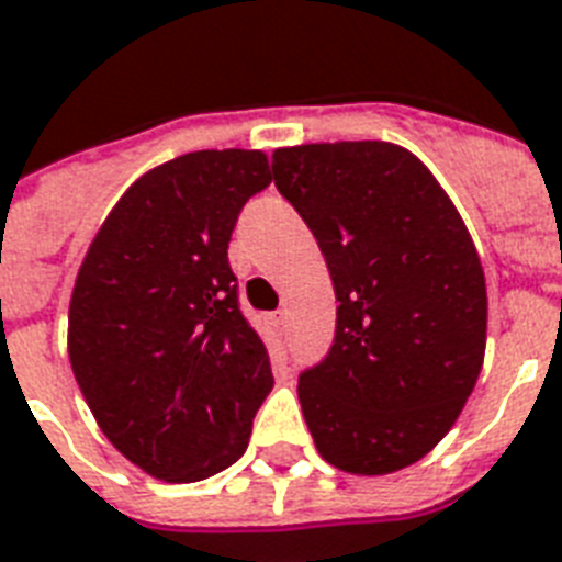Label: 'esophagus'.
Instances as JSON below:
<instances>
[{
  "mask_svg": "<svg viewBox=\"0 0 562 562\" xmlns=\"http://www.w3.org/2000/svg\"><path fill=\"white\" fill-rule=\"evenodd\" d=\"M272 325H276L278 330H284V327H286V310H278L276 316H272Z\"/></svg>",
  "mask_w": 562,
  "mask_h": 562,
  "instance_id": "34e87169",
  "label": "esophagus"
}]
</instances>
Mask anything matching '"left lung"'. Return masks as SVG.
I'll use <instances>...</instances> for the list:
<instances>
[{
  "label": "left lung",
  "mask_w": 562,
  "mask_h": 562,
  "mask_svg": "<svg viewBox=\"0 0 562 562\" xmlns=\"http://www.w3.org/2000/svg\"><path fill=\"white\" fill-rule=\"evenodd\" d=\"M272 179L318 240L339 302L330 351L299 376L318 456L357 475L415 464L482 371L473 237L424 161L389 142L281 147Z\"/></svg>",
  "instance_id": "left-lung-1"
}]
</instances>
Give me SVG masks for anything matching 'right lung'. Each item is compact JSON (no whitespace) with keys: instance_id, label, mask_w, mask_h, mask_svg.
<instances>
[{"instance_id":"obj_1","label":"right lung","mask_w":562,"mask_h":562,"mask_svg":"<svg viewBox=\"0 0 562 562\" xmlns=\"http://www.w3.org/2000/svg\"><path fill=\"white\" fill-rule=\"evenodd\" d=\"M269 182L260 150L177 156L127 188L80 263L71 371L101 432L154 479L235 464L272 389L228 267L237 214Z\"/></svg>"}]
</instances>
